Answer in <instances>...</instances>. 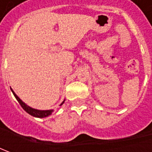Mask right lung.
Listing matches in <instances>:
<instances>
[{
	"mask_svg": "<svg viewBox=\"0 0 152 152\" xmlns=\"http://www.w3.org/2000/svg\"><path fill=\"white\" fill-rule=\"evenodd\" d=\"M12 90V89H11ZM12 93H13V95H14L15 98L17 99V101L19 102V104L21 105V107H23V109L28 113V114H30L31 116H34V117H36V118H45V117H48L49 115L52 113L53 112H54V110H45V111H40V110H37V109H34V108L29 107L28 106H27L26 104L24 103V102H23L20 100V98L16 94L14 93V91L12 90ZM64 103V102L61 103V105H62Z\"/></svg>",
	"mask_w": 152,
	"mask_h": 152,
	"instance_id": "right-lung-1",
	"label": "right lung"
}]
</instances>
